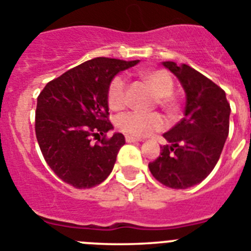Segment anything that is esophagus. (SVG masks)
I'll list each match as a JSON object with an SVG mask.
<instances>
[{"instance_id": "34e87169", "label": "esophagus", "mask_w": 251, "mask_h": 251, "mask_svg": "<svg viewBox=\"0 0 251 251\" xmlns=\"http://www.w3.org/2000/svg\"><path fill=\"white\" fill-rule=\"evenodd\" d=\"M126 141H127V142H140V141H142V140H141V138H138V137L126 136Z\"/></svg>"}]
</instances>
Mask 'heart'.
<instances>
[{"mask_svg":"<svg viewBox=\"0 0 251 251\" xmlns=\"http://www.w3.org/2000/svg\"><path fill=\"white\" fill-rule=\"evenodd\" d=\"M142 80L153 90L158 106L166 113L170 119L177 117L180 111V102L174 95V78L165 70H152L143 72ZM128 102V85L126 78L115 76L108 87V104L113 110H122ZM117 127L134 137H146L165 128V121L158 113H137L128 111L117 118Z\"/></svg>","mask_w":251,"mask_h":251,"instance_id":"b5f03b06","label":"heart"}]
</instances>
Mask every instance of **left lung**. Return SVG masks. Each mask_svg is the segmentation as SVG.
I'll return each mask as SVG.
<instances>
[{"label":"left lung","mask_w":251,"mask_h":251,"mask_svg":"<svg viewBox=\"0 0 251 251\" xmlns=\"http://www.w3.org/2000/svg\"><path fill=\"white\" fill-rule=\"evenodd\" d=\"M187 94L184 118L164 133L169 145L149 164L156 180L173 189H187L204 180L221 156L230 127V104L213 81L188 64L164 62Z\"/></svg>","instance_id":"left-lung-1"}]
</instances>
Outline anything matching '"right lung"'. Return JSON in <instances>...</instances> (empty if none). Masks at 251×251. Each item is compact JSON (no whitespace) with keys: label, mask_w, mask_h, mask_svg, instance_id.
Instances as JSON below:
<instances>
[{"label":"right lung","mask_w":251,"mask_h":251,"mask_svg":"<svg viewBox=\"0 0 251 251\" xmlns=\"http://www.w3.org/2000/svg\"><path fill=\"white\" fill-rule=\"evenodd\" d=\"M137 61L98 58L71 68L49 81L38 96L35 134L44 160L54 174L77 189L99 185L114 168L126 143L122 133L106 138L108 87L113 77ZM103 137L95 144L93 136Z\"/></svg>","instance_id":"right-lung-1"}]
</instances>
